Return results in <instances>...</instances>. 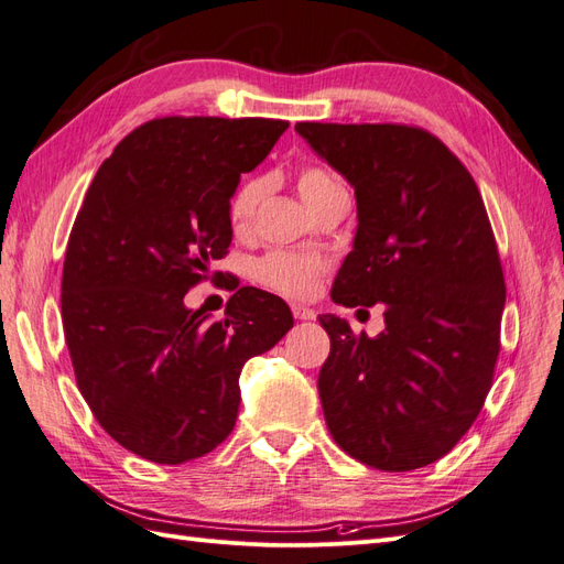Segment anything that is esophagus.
<instances>
[{
  "instance_id": "1",
  "label": "esophagus",
  "mask_w": 564,
  "mask_h": 564,
  "mask_svg": "<svg viewBox=\"0 0 564 564\" xmlns=\"http://www.w3.org/2000/svg\"><path fill=\"white\" fill-rule=\"evenodd\" d=\"M292 313L296 319H315V311L305 308V305H301V303H292Z\"/></svg>"
}]
</instances>
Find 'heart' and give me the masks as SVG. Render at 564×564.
I'll return each instance as SVG.
<instances>
[{
  "instance_id": "b5f03b06",
  "label": "heart",
  "mask_w": 564,
  "mask_h": 564,
  "mask_svg": "<svg viewBox=\"0 0 564 564\" xmlns=\"http://www.w3.org/2000/svg\"><path fill=\"white\" fill-rule=\"evenodd\" d=\"M265 191H268V176H251L237 185V191L232 193L228 204V218H230L232 230L237 232L249 230ZM340 191H346V187L340 185L329 172H324V169L319 166L301 169L299 193H301V199L308 204L311 212L317 209L324 199H329ZM319 270H322V261L317 256L272 251L256 263V278H259L263 284L278 289L282 294L303 296L311 292Z\"/></svg>"
}]
</instances>
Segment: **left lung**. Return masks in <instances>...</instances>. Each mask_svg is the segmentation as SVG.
Instances as JSON below:
<instances>
[{
    "label": "left lung",
    "instance_id": "1",
    "mask_svg": "<svg viewBox=\"0 0 564 564\" xmlns=\"http://www.w3.org/2000/svg\"><path fill=\"white\" fill-rule=\"evenodd\" d=\"M296 133L355 187L357 230L334 303L386 305L373 338L319 315L332 340L317 379L324 421L367 466H429L480 414L499 357L506 284L485 202L423 129L299 122Z\"/></svg>",
    "mask_w": 564,
    "mask_h": 564
}]
</instances>
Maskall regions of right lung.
Instances as JSON below:
<instances>
[{"label":"right lung","instance_id":"add662e5","mask_svg":"<svg viewBox=\"0 0 564 564\" xmlns=\"http://www.w3.org/2000/svg\"><path fill=\"white\" fill-rule=\"evenodd\" d=\"M289 122L162 117L100 164L67 240L61 311L79 392L124 449L178 466L235 429L240 373L294 327L256 286L226 319L185 308L187 289L226 256L228 204Z\"/></svg>","mask_w":564,"mask_h":564}]
</instances>
